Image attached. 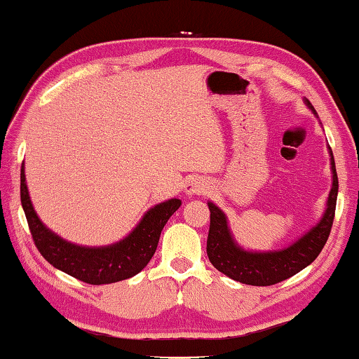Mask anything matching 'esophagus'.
I'll list each match as a JSON object with an SVG mask.
<instances>
[{
	"label": "esophagus",
	"instance_id": "1",
	"mask_svg": "<svg viewBox=\"0 0 359 359\" xmlns=\"http://www.w3.org/2000/svg\"><path fill=\"white\" fill-rule=\"evenodd\" d=\"M208 188V184L201 177H194L191 180H188L185 184V193L188 194V196H193V194H202L205 193Z\"/></svg>",
	"mask_w": 359,
	"mask_h": 359
}]
</instances>
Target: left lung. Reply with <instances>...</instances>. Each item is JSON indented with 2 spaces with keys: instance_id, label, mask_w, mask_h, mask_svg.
<instances>
[{
  "instance_id": "1",
  "label": "left lung",
  "mask_w": 359,
  "mask_h": 359,
  "mask_svg": "<svg viewBox=\"0 0 359 359\" xmlns=\"http://www.w3.org/2000/svg\"><path fill=\"white\" fill-rule=\"evenodd\" d=\"M304 103L316 114V117H318L309 100H304ZM328 154L331 157L330 161L331 174H333V184H331L327 207H325L322 218L308 232L303 233L302 237L289 246L283 248V250H245L233 238L224 212L218 205H215L213 202H207L208 208H210V229H208L207 237V256L215 269L224 273L226 276H229L233 281L248 285H273L297 275L298 271H302L309 264L314 262L330 237L336 210L339 182L331 147H328Z\"/></svg>"
}]
</instances>
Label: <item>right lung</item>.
Masks as SVG:
<instances>
[{"label": "right lung", "mask_w": 359, "mask_h": 359, "mask_svg": "<svg viewBox=\"0 0 359 359\" xmlns=\"http://www.w3.org/2000/svg\"><path fill=\"white\" fill-rule=\"evenodd\" d=\"M22 207L28 219L32 240L45 260L83 283L100 285L128 279L144 269L157 250L163 227L180 207V199H168L144 213L126 238L107 246H81L67 242L45 226L32 207L25 177L20 172Z\"/></svg>", "instance_id": "obj_1"}]
</instances>
